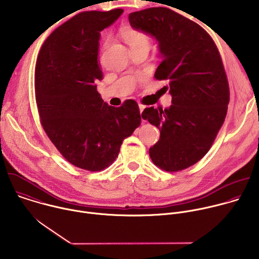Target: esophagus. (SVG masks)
<instances>
[{
    "label": "esophagus",
    "mask_w": 259,
    "mask_h": 259,
    "mask_svg": "<svg viewBox=\"0 0 259 259\" xmlns=\"http://www.w3.org/2000/svg\"><path fill=\"white\" fill-rule=\"evenodd\" d=\"M138 106H139V112H140V114L143 112V110H144V108H145V106L143 105V104H138Z\"/></svg>",
    "instance_id": "34e87169"
}]
</instances>
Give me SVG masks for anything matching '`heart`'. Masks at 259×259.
Here are the masks:
<instances>
[{"label": "heart", "mask_w": 259, "mask_h": 259, "mask_svg": "<svg viewBox=\"0 0 259 259\" xmlns=\"http://www.w3.org/2000/svg\"><path fill=\"white\" fill-rule=\"evenodd\" d=\"M121 35L124 38V40L128 43V45L133 48L137 46H150V36L147 35L145 32L138 30L136 28L126 26L121 29ZM109 41L105 40L104 47L108 45Z\"/></svg>", "instance_id": "heart-1"}]
</instances>
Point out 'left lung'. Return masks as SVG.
I'll use <instances>...</instances> for the list:
<instances>
[{
    "label": "left lung",
    "mask_w": 259,
    "mask_h": 259,
    "mask_svg": "<svg viewBox=\"0 0 259 259\" xmlns=\"http://www.w3.org/2000/svg\"><path fill=\"white\" fill-rule=\"evenodd\" d=\"M129 22L158 41L155 78L168 81L163 89L172 96L170 107L141 115L160 130L150 157L165 171L183 170L208 153L227 116L230 89L220 54L203 27L168 8L130 13Z\"/></svg>",
    "instance_id": "left-lung-1"
}]
</instances>
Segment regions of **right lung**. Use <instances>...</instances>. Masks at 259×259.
<instances>
[{
  "label": "right lung",
  "mask_w": 259,
  "mask_h": 259,
  "mask_svg": "<svg viewBox=\"0 0 259 259\" xmlns=\"http://www.w3.org/2000/svg\"><path fill=\"white\" fill-rule=\"evenodd\" d=\"M122 13H79L48 36L36 59L35 100L42 126L64 159L89 171L112 165L123 140L141 123L134 100L114 107L96 90L102 79L100 31Z\"/></svg>",
  "instance_id": "add662e5"
}]
</instances>
